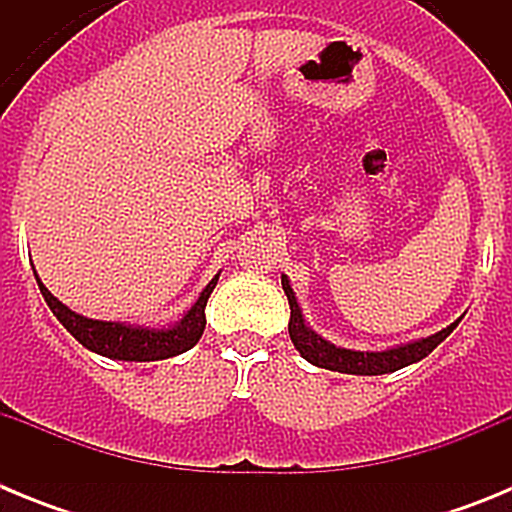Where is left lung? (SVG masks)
Returning <instances> with one entry per match:
<instances>
[{
	"mask_svg": "<svg viewBox=\"0 0 512 512\" xmlns=\"http://www.w3.org/2000/svg\"><path fill=\"white\" fill-rule=\"evenodd\" d=\"M282 289L289 300V310H292V315H289V338H292L295 348L302 354V359L320 366V369H330V372L361 374V377H377V374L397 372L402 366L425 359V356L431 354L438 343L446 341V336L459 325V320H456V323L446 325V328L433 333V336L420 338V341L402 343V346L387 348V351H351V348L333 346V343L325 341L323 336H318L315 330L307 328L300 305H297L295 292H292L289 279L284 277V274Z\"/></svg>",
	"mask_w": 512,
	"mask_h": 512,
	"instance_id": "1",
	"label": "left lung"
}]
</instances>
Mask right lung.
<instances>
[{"instance_id":"1","label":"right lung","mask_w":512,"mask_h":512,"mask_svg":"<svg viewBox=\"0 0 512 512\" xmlns=\"http://www.w3.org/2000/svg\"><path fill=\"white\" fill-rule=\"evenodd\" d=\"M217 277L220 274L212 277V282L202 289V295L184 312V318L179 323L171 325V328H143V325L84 318L79 312L69 310L61 300H56L48 292V287L38 279V271H35L40 295L45 297V302H48L51 312L58 318V323L69 330L81 346H87L94 354L117 361H161L189 351L202 338V330H205L207 323L205 307L212 295V289H215Z\"/></svg>"}]
</instances>
